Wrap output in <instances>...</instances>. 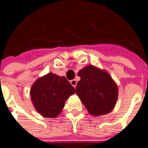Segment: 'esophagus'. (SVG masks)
I'll return each instance as SVG.
<instances>
[{"label": "esophagus", "instance_id": "1", "mask_svg": "<svg viewBox=\"0 0 148 148\" xmlns=\"http://www.w3.org/2000/svg\"><path fill=\"white\" fill-rule=\"evenodd\" d=\"M70 84H71L73 86V87H76V84H77L76 80H75V79H73V80H71V81H70Z\"/></svg>", "mask_w": 148, "mask_h": 148}]
</instances>
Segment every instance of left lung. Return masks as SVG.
Returning <instances> with one entry per match:
<instances>
[{
	"instance_id": "left-lung-1",
	"label": "left lung",
	"mask_w": 148,
	"mask_h": 148,
	"mask_svg": "<svg viewBox=\"0 0 148 148\" xmlns=\"http://www.w3.org/2000/svg\"><path fill=\"white\" fill-rule=\"evenodd\" d=\"M81 80L76 94L88 113L94 116L108 114L114 109L119 95L118 86L107 70L87 65L78 73Z\"/></svg>"
}]
</instances>
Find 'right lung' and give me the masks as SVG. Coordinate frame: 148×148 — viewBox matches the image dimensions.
<instances>
[{
	"mask_svg": "<svg viewBox=\"0 0 148 148\" xmlns=\"http://www.w3.org/2000/svg\"><path fill=\"white\" fill-rule=\"evenodd\" d=\"M75 92L64 76L49 73L39 77L30 89V98L38 113L45 118H56L65 102Z\"/></svg>",
	"mask_w": 148,
	"mask_h": 148,
	"instance_id": "obj_1",
	"label": "right lung"
}]
</instances>
